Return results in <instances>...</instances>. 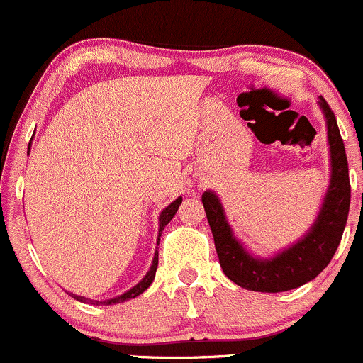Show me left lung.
Wrapping results in <instances>:
<instances>
[{
  "instance_id": "left-lung-1",
  "label": "left lung",
  "mask_w": 363,
  "mask_h": 363,
  "mask_svg": "<svg viewBox=\"0 0 363 363\" xmlns=\"http://www.w3.org/2000/svg\"><path fill=\"white\" fill-rule=\"evenodd\" d=\"M330 145V185L317 221L306 237L272 259H256L232 235L223 208L213 192H204L206 216L214 237L218 259L225 275L237 286L258 292L291 291L317 277L333 259L350 211L352 186L345 143L329 104L320 99Z\"/></svg>"
}]
</instances>
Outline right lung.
I'll use <instances>...</instances> for the list:
<instances>
[{"label":"right lung","mask_w":363,"mask_h":363,"mask_svg":"<svg viewBox=\"0 0 363 363\" xmlns=\"http://www.w3.org/2000/svg\"><path fill=\"white\" fill-rule=\"evenodd\" d=\"M29 145H30V143H29ZM180 204H182V197H178L177 201L173 202V204H169L166 209H162L161 216H159V237H161L162 230H164L166 225L169 223L171 220H173V216H174V214H177L178 208H180ZM159 240H161V239H159ZM157 261H159V252L155 251V256H154V261H152V267H150L149 274L143 277L142 282L136 284L133 289L124 292V294L119 296V298L107 299V301H93V299H86V298H83V296H76V294H72V298L77 299V301L91 303V305H102V303H105V305H112V303H123V301H126V299H133V298H136V296L142 294V292L145 291L147 287H149L150 284H152V280H154V277H155V270H157Z\"/></svg>","instance_id":"obj_1"}]
</instances>
